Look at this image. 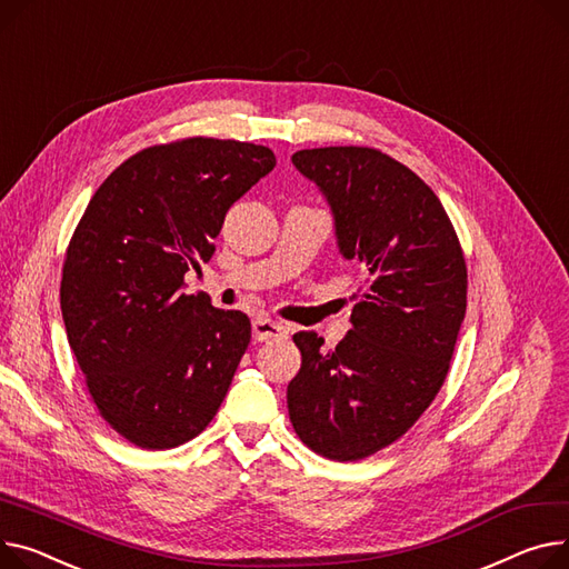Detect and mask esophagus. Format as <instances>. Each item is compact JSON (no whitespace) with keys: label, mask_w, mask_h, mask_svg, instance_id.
Here are the masks:
<instances>
[{"label":"esophagus","mask_w":569,"mask_h":569,"mask_svg":"<svg viewBox=\"0 0 569 569\" xmlns=\"http://www.w3.org/2000/svg\"><path fill=\"white\" fill-rule=\"evenodd\" d=\"M253 338L260 340V343H268V340H279V338H286L288 336V327L281 325V322H274L270 318H256L253 325Z\"/></svg>","instance_id":"34e87169"}]
</instances>
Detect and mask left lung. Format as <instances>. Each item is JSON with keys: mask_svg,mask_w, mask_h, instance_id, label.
<instances>
[{"mask_svg": "<svg viewBox=\"0 0 569 569\" xmlns=\"http://www.w3.org/2000/svg\"><path fill=\"white\" fill-rule=\"evenodd\" d=\"M292 164L327 197L338 249L366 281L336 350L292 336L301 368L288 385L297 437L336 462L398 441L439 393L467 313V262L432 189L368 146L297 150Z\"/></svg>", "mask_w": 569, "mask_h": 569, "instance_id": "8db88e82", "label": "left lung"}]
</instances>
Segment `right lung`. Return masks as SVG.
I'll return each mask as SVG.
<instances>
[{"mask_svg": "<svg viewBox=\"0 0 569 569\" xmlns=\"http://www.w3.org/2000/svg\"><path fill=\"white\" fill-rule=\"evenodd\" d=\"M277 167L268 146L187 137L139 150L91 197L66 249L61 313L100 416L146 450L201 435L251 340L240 311L182 292L229 208Z\"/></svg>", "mask_w": 569, "mask_h": 569, "instance_id": "add662e5", "label": "right lung"}]
</instances>
